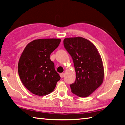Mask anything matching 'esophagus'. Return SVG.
I'll return each instance as SVG.
<instances>
[{
	"mask_svg": "<svg viewBox=\"0 0 125 125\" xmlns=\"http://www.w3.org/2000/svg\"><path fill=\"white\" fill-rule=\"evenodd\" d=\"M64 73H61L60 74V77H61V78H63V77H64Z\"/></svg>",
	"mask_w": 125,
	"mask_h": 125,
	"instance_id": "1",
	"label": "esophagus"
}]
</instances>
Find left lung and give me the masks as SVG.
<instances>
[{
    "mask_svg": "<svg viewBox=\"0 0 125 125\" xmlns=\"http://www.w3.org/2000/svg\"><path fill=\"white\" fill-rule=\"evenodd\" d=\"M64 48L73 59L76 72L71 91L78 96H89L103 83L104 70L102 59L94 44L83 37L65 38Z\"/></svg>",
    "mask_w": 125,
    "mask_h": 125,
    "instance_id": "8db88e82",
    "label": "left lung"
}]
</instances>
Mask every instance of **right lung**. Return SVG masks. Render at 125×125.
<instances>
[{
    "label": "right lung",
    "mask_w": 125,
    "mask_h": 125,
    "mask_svg": "<svg viewBox=\"0 0 125 125\" xmlns=\"http://www.w3.org/2000/svg\"><path fill=\"white\" fill-rule=\"evenodd\" d=\"M61 41L57 39L35 40L23 51L18 63V73L22 84L32 94L39 96L49 94L60 80L50 54Z\"/></svg>",
    "instance_id": "add662e5"
}]
</instances>
